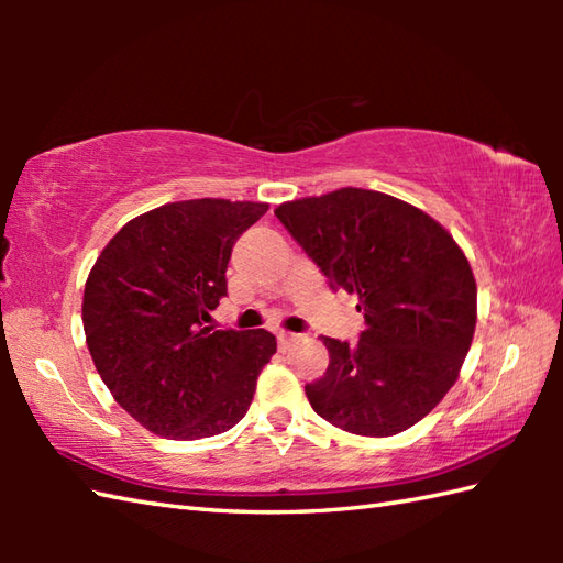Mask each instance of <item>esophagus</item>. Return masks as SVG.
<instances>
[{
  "label": "esophagus",
  "mask_w": 563,
  "mask_h": 563,
  "mask_svg": "<svg viewBox=\"0 0 563 563\" xmlns=\"http://www.w3.org/2000/svg\"><path fill=\"white\" fill-rule=\"evenodd\" d=\"M300 339L297 336V333H292V331H278V343H280V349H290V345Z\"/></svg>",
  "instance_id": "34e87169"
}]
</instances>
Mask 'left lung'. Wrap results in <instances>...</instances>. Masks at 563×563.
Returning <instances> with one entry per match:
<instances>
[{"label":"left lung","mask_w":563,"mask_h":563,"mask_svg":"<svg viewBox=\"0 0 563 563\" xmlns=\"http://www.w3.org/2000/svg\"><path fill=\"white\" fill-rule=\"evenodd\" d=\"M275 218L365 317L357 343L324 336L329 367L305 387L312 409L369 438L421 421L474 336L476 283L462 249L423 210L365 188L283 202Z\"/></svg>","instance_id":"left-lung-1"}]
</instances>
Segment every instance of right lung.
Here are the masks:
<instances>
[{
  "instance_id": "1",
  "label": "right lung",
  "mask_w": 563,
  "mask_h": 563,
  "mask_svg": "<svg viewBox=\"0 0 563 563\" xmlns=\"http://www.w3.org/2000/svg\"><path fill=\"white\" fill-rule=\"evenodd\" d=\"M266 202H166L118 232L84 288L91 361L113 399L152 433L198 440L242 421L263 365L266 329L206 327L227 295L232 246Z\"/></svg>"
}]
</instances>
